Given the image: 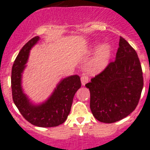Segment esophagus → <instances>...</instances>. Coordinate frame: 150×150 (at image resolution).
Listing matches in <instances>:
<instances>
[{
  "instance_id": "esophagus-1",
  "label": "esophagus",
  "mask_w": 150,
  "mask_h": 150,
  "mask_svg": "<svg viewBox=\"0 0 150 150\" xmlns=\"http://www.w3.org/2000/svg\"><path fill=\"white\" fill-rule=\"evenodd\" d=\"M81 81L82 85L86 84V83L89 81L88 75H86V74H83V75L81 76Z\"/></svg>"
}]
</instances>
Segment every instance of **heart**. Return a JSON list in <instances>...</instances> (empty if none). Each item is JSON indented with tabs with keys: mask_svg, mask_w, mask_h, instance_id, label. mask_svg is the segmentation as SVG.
<instances>
[{
	"mask_svg": "<svg viewBox=\"0 0 150 150\" xmlns=\"http://www.w3.org/2000/svg\"><path fill=\"white\" fill-rule=\"evenodd\" d=\"M96 48V46H94L93 49ZM111 47L108 44H104L101 45L96 53L92 62L94 68L96 69H102L107 65L111 55Z\"/></svg>",
	"mask_w": 150,
	"mask_h": 150,
	"instance_id": "obj_1",
	"label": "heart"
}]
</instances>
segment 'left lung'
Returning <instances> with one entry per match:
<instances>
[{
  "label": "left lung",
  "instance_id": "obj_1",
  "mask_svg": "<svg viewBox=\"0 0 150 150\" xmlns=\"http://www.w3.org/2000/svg\"><path fill=\"white\" fill-rule=\"evenodd\" d=\"M90 107L97 120L113 123L134 111L141 98L144 78L135 50L120 36L116 59L85 85Z\"/></svg>",
  "mask_w": 150,
  "mask_h": 150
}]
</instances>
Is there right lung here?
<instances>
[{
	"instance_id": "add662e5",
	"label": "right lung",
	"mask_w": 150,
	"mask_h": 150,
	"mask_svg": "<svg viewBox=\"0 0 150 150\" xmlns=\"http://www.w3.org/2000/svg\"><path fill=\"white\" fill-rule=\"evenodd\" d=\"M39 40V36H35L29 40L16 57L12 68V95L17 108L30 123L39 127H55L63 123L68 117L74 96L81 87V82L77 75L64 78L46 102L40 105H32L21 89V73L28 59L30 50Z\"/></svg>"
}]
</instances>
